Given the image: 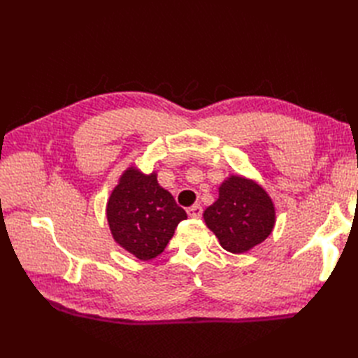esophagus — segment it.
<instances>
[{
    "label": "esophagus",
    "mask_w": 358,
    "mask_h": 358,
    "mask_svg": "<svg viewBox=\"0 0 358 358\" xmlns=\"http://www.w3.org/2000/svg\"><path fill=\"white\" fill-rule=\"evenodd\" d=\"M187 213H188V216H191V218H200L201 216V213H203V209H201V206L200 204H192L191 208H188L187 209Z\"/></svg>",
    "instance_id": "34e87169"
}]
</instances>
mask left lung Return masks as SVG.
Wrapping results in <instances>:
<instances>
[{
    "mask_svg": "<svg viewBox=\"0 0 358 358\" xmlns=\"http://www.w3.org/2000/svg\"><path fill=\"white\" fill-rule=\"evenodd\" d=\"M218 192L203 220L220 245L231 254H243L263 243L276 222L275 203L267 191L254 179L230 175Z\"/></svg>",
    "mask_w": 358,
    "mask_h": 358,
    "instance_id": "8db88e82",
    "label": "left lung"
}]
</instances>
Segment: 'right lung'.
I'll list each match as a JSON object with an SVG mask.
<instances>
[{"instance_id":"add662e5","label":"right lung","mask_w":358,"mask_h":358,"mask_svg":"<svg viewBox=\"0 0 358 358\" xmlns=\"http://www.w3.org/2000/svg\"><path fill=\"white\" fill-rule=\"evenodd\" d=\"M113 241L142 262L158 257L175 234L187 212L157 180V171L143 173L136 166L119 176L106 204Z\"/></svg>"}]
</instances>
